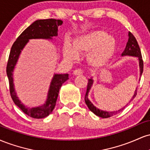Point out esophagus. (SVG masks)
<instances>
[{"instance_id":"obj_1","label":"esophagus","mask_w":150,"mask_h":150,"mask_svg":"<svg viewBox=\"0 0 150 150\" xmlns=\"http://www.w3.org/2000/svg\"><path fill=\"white\" fill-rule=\"evenodd\" d=\"M83 73V70L82 69H80V68H78V69H76L74 70L73 72V74L75 75H82V74Z\"/></svg>"}]
</instances>
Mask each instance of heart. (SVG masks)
<instances>
[{"mask_svg": "<svg viewBox=\"0 0 150 150\" xmlns=\"http://www.w3.org/2000/svg\"><path fill=\"white\" fill-rule=\"evenodd\" d=\"M116 40L104 31L97 30L77 37L73 47L65 44L63 54L69 60L77 58V53H88V61L92 66H104L111 59L116 50Z\"/></svg>", "mask_w": 150, "mask_h": 150, "instance_id": "heart-1", "label": "heart"}]
</instances>
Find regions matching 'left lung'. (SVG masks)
Listing matches in <instances>:
<instances>
[{
    "mask_svg": "<svg viewBox=\"0 0 150 150\" xmlns=\"http://www.w3.org/2000/svg\"><path fill=\"white\" fill-rule=\"evenodd\" d=\"M128 41L127 42L126 47L124 50L123 53H122V56H136V57L138 58L139 60V65H140V77L142 75V72H143V61H142V54H141V51L140 46H139L138 44H137V40H136L135 37H134L133 34H132L131 32H129L128 33ZM93 84V80L92 78L89 79L88 80V84H87V92H86V94L85 96V101L87 106H88L89 109L92 112H93L95 115L97 116L101 117V118H109V117H111L114 115L117 114L122 110L124 109V108H121V109L118 110L117 111H112V112H108V111H101V110L98 109L97 108H96L94 105L92 104V103L88 99V93L89 92V89H91V87H92ZM136 94H137V89H136L135 94H134V96L132 97V99L135 97Z\"/></svg>",
    "mask_w": 150,
    "mask_h": 150,
    "instance_id": "left-lung-1",
    "label": "left lung"
}]
</instances>
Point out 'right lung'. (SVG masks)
Returning <instances> with one entry per match:
<instances>
[{
  "label": "right lung",
  "mask_w": 150,
  "mask_h": 150,
  "mask_svg": "<svg viewBox=\"0 0 150 150\" xmlns=\"http://www.w3.org/2000/svg\"><path fill=\"white\" fill-rule=\"evenodd\" d=\"M63 21L56 19L39 20L29 26L22 32L16 41L13 43L10 50L9 58L6 67V73L9 81L10 93L12 99L25 114L34 118H43L52 112L56 106L59 90L62 85L68 80V74H56L51 81L48 98L42 106L34 108H27L22 104L15 92L13 80V72L21 51L25 47L29 39H52L57 36L58 27L62 25Z\"/></svg>",
  "instance_id": "right-lung-1"
}]
</instances>
